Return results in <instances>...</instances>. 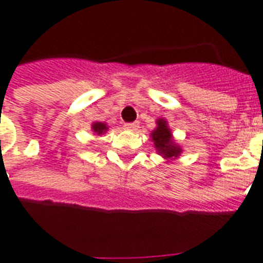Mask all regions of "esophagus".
<instances>
[{"label": "esophagus", "mask_w": 263, "mask_h": 263, "mask_svg": "<svg viewBox=\"0 0 263 263\" xmlns=\"http://www.w3.org/2000/svg\"><path fill=\"white\" fill-rule=\"evenodd\" d=\"M124 128L128 129V131H136V129L139 128V123L138 122L127 123V124H124Z\"/></svg>", "instance_id": "34e87169"}]
</instances>
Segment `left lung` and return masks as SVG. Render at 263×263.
Returning <instances> with one entry per match:
<instances>
[{"mask_svg": "<svg viewBox=\"0 0 263 263\" xmlns=\"http://www.w3.org/2000/svg\"><path fill=\"white\" fill-rule=\"evenodd\" d=\"M157 127L152 131L151 138L154 141L155 148L157 149L164 159H175V157L180 156L182 149L180 145H177L173 141V136L171 129L168 128V123L165 119H157Z\"/></svg>", "mask_w": 263, "mask_h": 263, "instance_id": "1", "label": "left lung"}]
</instances>
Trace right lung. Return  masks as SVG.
<instances>
[{"label":"right lung","mask_w":263,"mask_h":263,"mask_svg":"<svg viewBox=\"0 0 263 263\" xmlns=\"http://www.w3.org/2000/svg\"><path fill=\"white\" fill-rule=\"evenodd\" d=\"M91 129H92L93 132L97 135H103L104 132L108 129V127H107L106 123H100V122H95L92 124V127H91Z\"/></svg>","instance_id":"1"}]
</instances>
